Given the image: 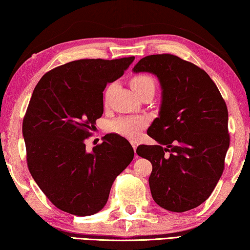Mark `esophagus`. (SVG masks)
I'll list each match as a JSON object with an SVG mask.
<instances>
[{
  "mask_svg": "<svg viewBox=\"0 0 250 250\" xmlns=\"http://www.w3.org/2000/svg\"><path fill=\"white\" fill-rule=\"evenodd\" d=\"M130 143H132V146H133L134 150H135V152H136V148H137V142L135 141V140H132V141H130Z\"/></svg>",
  "mask_w": 250,
  "mask_h": 250,
  "instance_id": "esophagus-1",
  "label": "esophagus"
}]
</instances>
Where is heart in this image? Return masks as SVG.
<instances>
[{"mask_svg": "<svg viewBox=\"0 0 250 250\" xmlns=\"http://www.w3.org/2000/svg\"><path fill=\"white\" fill-rule=\"evenodd\" d=\"M130 86L136 92L137 95H141L142 93L149 89L155 91L156 83L153 76L148 74H137L134 75L130 80ZM113 89V85H109L105 92V98L109 96L110 92ZM146 125V121L142 117H121L110 123L109 128L112 132L117 133L123 136L134 138L137 136L140 130Z\"/></svg>", "mask_w": 250, "mask_h": 250, "instance_id": "heart-1", "label": "heart"}]
</instances>
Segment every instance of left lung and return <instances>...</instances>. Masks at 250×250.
I'll return each instance as SVG.
<instances>
[{
    "label": "left lung",
    "instance_id": "1",
    "mask_svg": "<svg viewBox=\"0 0 250 250\" xmlns=\"http://www.w3.org/2000/svg\"><path fill=\"white\" fill-rule=\"evenodd\" d=\"M133 71L153 73L163 91L159 115L147 130L158 145L136 149L153 165V199L169 211L193 209L209 197L225 168L230 142L226 103L204 69L178 56H145Z\"/></svg>",
    "mask_w": 250,
    "mask_h": 250
}]
</instances>
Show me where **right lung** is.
Listing matches in <instances>:
<instances>
[{"instance_id": "obj_1", "label": "right lung", "mask_w": 250, "mask_h": 250, "mask_svg": "<svg viewBox=\"0 0 250 250\" xmlns=\"http://www.w3.org/2000/svg\"><path fill=\"white\" fill-rule=\"evenodd\" d=\"M84 59L51 69L36 85L23 118L28 170L59 209L96 214L134 158L126 138L107 134L87 152L85 140L103 114V91L134 61Z\"/></svg>"}]
</instances>
